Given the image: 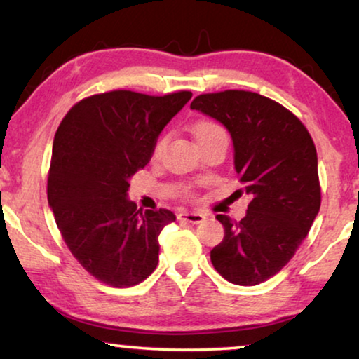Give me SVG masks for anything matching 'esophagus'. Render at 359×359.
<instances>
[{
    "label": "esophagus",
    "mask_w": 359,
    "mask_h": 359,
    "mask_svg": "<svg viewBox=\"0 0 359 359\" xmlns=\"http://www.w3.org/2000/svg\"><path fill=\"white\" fill-rule=\"evenodd\" d=\"M177 218H179L180 222H187V223H192V224H198L205 219L202 213H194V212H182V213H179V217H177Z\"/></svg>",
    "instance_id": "obj_1"
}]
</instances>
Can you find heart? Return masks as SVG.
Masks as SVG:
<instances>
[{
  "mask_svg": "<svg viewBox=\"0 0 359 359\" xmlns=\"http://www.w3.org/2000/svg\"><path fill=\"white\" fill-rule=\"evenodd\" d=\"M194 136L195 140H197L198 144H202V142L212 140V137H217V136H226L224 135L223 128L219 126L218 123L215 121H210V119H200V121L195 123L194 126ZM164 136L157 137L156 142H154V147H152V156L157 157L161 154L162 147H164Z\"/></svg>",
  "mask_w": 359,
  "mask_h": 359,
  "instance_id": "heart-1",
  "label": "heart"
}]
</instances>
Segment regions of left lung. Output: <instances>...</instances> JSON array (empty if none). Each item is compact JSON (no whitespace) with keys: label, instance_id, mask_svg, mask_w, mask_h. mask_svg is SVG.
<instances>
[{"label":"left lung","instance_id":"1","mask_svg":"<svg viewBox=\"0 0 359 359\" xmlns=\"http://www.w3.org/2000/svg\"><path fill=\"white\" fill-rule=\"evenodd\" d=\"M226 126L235 169L250 195L246 217L217 215L223 241L210 252L231 284L257 285L292 259L320 210L317 149L307 128L274 100L245 90L198 95L190 104Z\"/></svg>","mask_w":359,"mask_h":359}]
</instances>
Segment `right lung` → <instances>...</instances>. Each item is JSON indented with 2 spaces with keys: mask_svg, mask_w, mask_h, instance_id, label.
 <instances>
[{
  "mask_svg": "<svg viewBox=\"0 0 359 359\" xmlns=\"http://www.w3.org/2000/svg\"><path fill=\"white\" fill-rule=\"evenodd\" d=\"M187 90L154 97L113 90L76 102L54 137L47 200L67 248L85 271L111 287L147 279L159 262V235L170 210H137L130 179L184 104Z\"/></svg>",
  "mask_w": 359,
  "mask_h": 359,
  "instance_id": "right-lung-1",
  "label": "right lung"
}]
</instances>
